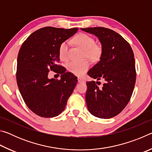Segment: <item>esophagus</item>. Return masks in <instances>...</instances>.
Returning a JSON list of instances; mask_svg holds the SVG:
<instances>
[{
    "instance_id": "esophagus-1",
    "label": "esophagus",
    "mask_w": 152,
    "mask_h": 152,
    "mask_svg": "<svg viewBox=\"0 0 152 152\" xmlns=\"http://www.w3.org/2000/svg\"><path fill=\"white\" fill-rule=\"evenodd\" d=\"M78 82H80V83H81V82H84V80L80 78H78Z\"/></svg>"
}]
</instances>
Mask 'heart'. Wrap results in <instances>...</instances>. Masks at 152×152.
<instances>
[{
    "instance_id": "heart-1",
    "label": "heart",
    "mask_w": 152,
    "mask_h": 152,
    "mask_svg": "<svg viewBox=\"0 0 152 152\" xmlns=\"http://www.w3.org/2000/svg\"><path fill=\"white\" fill-rule=\"evenodd\" d=\"M73 42L76 45L83 49L85 51V57L92 61H96L101 58L102 54V46L97 44L94 39L91 36L85 33H80L74 37ZM68 41H65L61 43L59 47V56L61 60H67L68 59L69 51ZM91 63L88 60L82 61H72L67 65V68L71 73L76 76H82L88 70Z\"/></svg>"
}]
</instances>
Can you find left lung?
<instances>
[{"mask_svg":"<svg viewBox=\"0 0 152 152\" xmlns=\"http://www.w3.org/2000/svg\"><path fill=\"white\" fill-rule=\"evenodd\" d=\"M81 29L96 36L102 48L100 61L88 71V76L105 80L102 88L97 85L100 82H86L87 107L94 116L110 119L121 112L132 97L136 80L133 50L121 35L108 28Z\"/></svg>","mask_w":152,"mask_h":152,"instance_id":"obj_1","label":"left lung"}]
</instances>
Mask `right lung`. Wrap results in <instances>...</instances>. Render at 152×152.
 Returning <instances> with one entry per match:
<instances>
[{"mask_svg": "<svg viewBox=\"0 0 152 152\" xmlns=\"http://www.w3.org/2000/svg\"><path fill=\"white\" fill-rule=\"evenodd\" d=\"M78 28L45 27L31 33L19 51L17 82L25 104L42 117L58 116L65 109L77 83V77L65 72L60 61L59 47ZM50 70L61 74L60 80L49 79Z\"/></svg>", "mask_w": 152, "mask_h": 152, "instance_id": "add662e5", "label": "right lung"}]
</instances>
